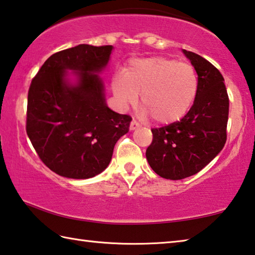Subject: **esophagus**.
I'll use <instances>...</instances> for the list:
<instances>
[{
  "label": "esophagus",
  "instance_id": "obj_1",
  "mask_svg": "<svg viewBox=\"0 0 255 255\" xmlns=\"http://www.w3.org/2000/svg\"><path fill=\"white\" fill-rule=\"evenodd\" d=\"M138 126H139V124H138L135 119H132L131 123H130V126H129V128H130V130H135L136 128H138Z\"/></svg>",
  "mask_w": 255,
  "mask_h": 255
}]
</instances>
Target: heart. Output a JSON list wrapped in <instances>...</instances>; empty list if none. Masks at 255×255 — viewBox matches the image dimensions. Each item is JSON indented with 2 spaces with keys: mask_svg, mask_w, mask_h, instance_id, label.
I'll return each mask as SVG.
<instances>
[{
  "mask_svg": "<svg viewBox=\"0 0 255 255\" xmlns=\"http://www.w3.org/2000/svg\"><path fill=\"white\" fill-rule=\"evenodd\" d=\"M112 90L125 106L135 105L141 93L143 114L167 124L182 118L191 108L198 76L188 63L156 56L132 60L125 74L114 77Z\"/></svg>",
  "mask_w": 255,
  "mask_h": 255,
  "instance_id": "1",
  "label": "heart"
}]
</instances>
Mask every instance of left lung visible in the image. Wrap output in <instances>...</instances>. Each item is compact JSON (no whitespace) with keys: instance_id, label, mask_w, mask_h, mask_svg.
<instances>
[{"instance_id":"left-lung-1","label":"left lung","mask_w":255,"mask_h":255,"mask_svg":"<svg viewBox=\"0 0 255 255\" xmlns=\"http://www.w3.org/2000/svg\"><path fill=\"white\" fill-rule=\"evenodd\" d=\"M198 74V92L180 122L153 128L146 158L155 173L181 180L198 173L217 156L227 139L230 100L222 73L208 60L183 50Z\"/></svg>"}]
</instances>
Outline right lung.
Instances as JSON below:
<instances>
[{
  "label": "right lung",
  "instance_id": "obj_1",
  "mask_svg": "<svg viewBox=\"0 0 255 255\" xmlns=\"http://www.w3.org/2000/svg\"><path fill=\"white\" fill-rule=\"evenodd\" d=\"M112 46L79 45L46 60L30 84L25 130L38 156L55 173L89 179L109 165L114 147L129 130L131 117L107 107L97 73L109 62ZM77 72L70 86L66 71Z\"/></svg>",
  "mask_w": 255,
  "mask_h": 255
}]
</instances>
